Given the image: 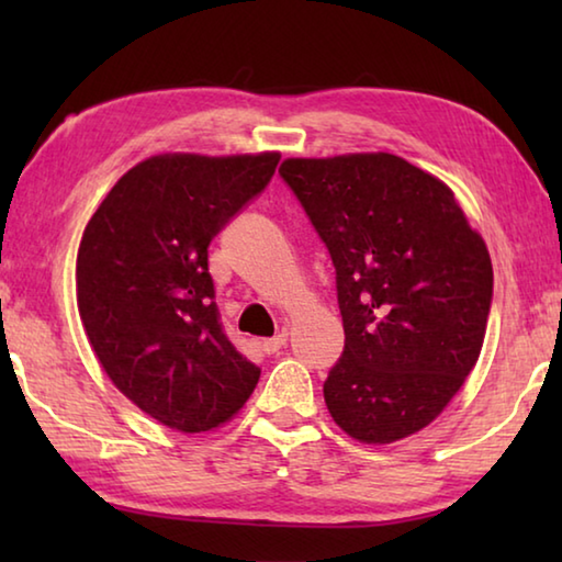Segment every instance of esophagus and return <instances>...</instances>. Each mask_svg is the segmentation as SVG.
Instances as JSON below:
<instances>
[{"label": "esophagus", "mask_w": 562, "mask_h": 562, "mask_svg": "<svg viewBox=\"0 0 562 562\" xmlns=\"http://www.w3.org/2000/svg\"><path fill=\"white\" fill-rule=\"evenodd\" d=\"M284 345H288V335L280 331V335H274L270 339H262V351L265 355H274V351H280Z\"/></svg>", "instance_id": "obj_1"}]
</instances>
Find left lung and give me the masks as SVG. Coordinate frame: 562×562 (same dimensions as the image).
I'll use <instances>...</instances> for the list:
<instances>
[{
	"mask_svg": "<svg viewBox=\"0 0 562 562\" xmlns=\"http://www.w3.org/2000/svg\"><path fill=\"white\" fill-rule=\"evenodd\" d=\"M282 178L327 245L345 351L325 404L361 443L422 431L479 361L493 297L481 233L453 190L394 154L284 158Z\"/></svg>",
	"mask_w": 562,
	"mask_h": 562,
	"instance_id": "left-lung-1",
	"label": "left lung"
}]
</instances>
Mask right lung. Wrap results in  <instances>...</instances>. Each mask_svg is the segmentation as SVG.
Masks as SVG:
<instances>
[{
    "label": "right lung",
    "mask_w": 562,
    "mask_h": 562,
    "mask_svg": "<svg viewBox=\"0 0 562 562\" xmlns=\"http://www.w3.org/2000/svg\"><path fill=\"white\" fill-rule=\"evenodd\" d=\"M278 160V150L150 156L116 180L81 235L76 304L93 355L173 431L227 424L260 379L217 322L207 245Z\"/></svg>",
    "instance_id": "1"
}]
</instances>
